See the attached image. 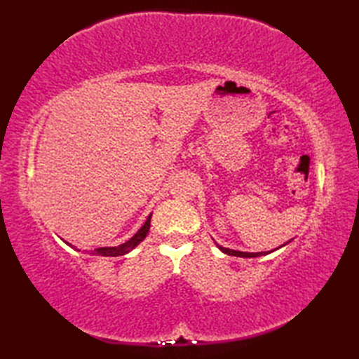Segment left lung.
Masks as SVG:
<instances>
[{"mask_svg": "<svg viewBox=\"0 0 359 359\" xmlns=\"http://www.w3.org/2000/svg\"><path fill=\"white\" fill-rule=\"evenodd\" d=\"M290 242V241H288ZM287 242V243H288ZM287 243H284V245H287ZM217 245V243H216ZM217 248L222 251V253H225V255H228V256H238V257H259V256H265V255H270V253H273V250L271 251H261V253H245V251H238V250H230V248H225V247H222V245H217ZM280 248V247H279ZM278 250V248H276Z\"/></svg>", "mask_w": 359, "mask_h": 359, "instance_id": "left-lung-1", "label": "left lung"}]
</instances>
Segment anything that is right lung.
<instances>
[{
    "mask_svg": "<svg viewBox=\"0 0 359 359\" xmlns=\"http://www.w3.org/2000/svg\"><path fill=\"white\" fill-rule=\"evenodd\" d=\"M149 226H151V215L148 216L147 222L143 224V226L140 228V230L137 231L128 242L121 243V245H118V247H102V248H95V250L93 251V255H98V256H111V257L123 256V255L129 253V251H131V250H134L144 238H147V234H148V231H149ZM66 243H67V242H66ZM69 245H71V243H69ZM71 247H72V245H71Z\"/></svg>",
    "mask_w": 359,
    "mask_h": 359,
    "instance_id": "add662e5",
    "label": "right lung"
}]
</instances>
